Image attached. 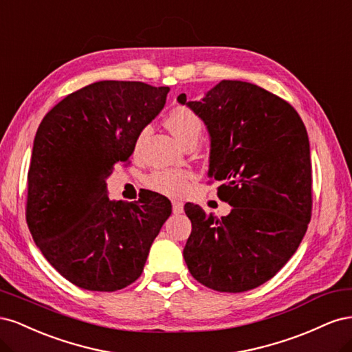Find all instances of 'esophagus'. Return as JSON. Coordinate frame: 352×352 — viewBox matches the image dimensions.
<instances>
[{"label": "esophagus", "mask_w": 352, "mask_h": 352, "mask_svg": "<svg viewBox=\"0 0 352 352\" xmlns=\"http://www.w3.org/2000/svg\"><path fill=\"white\" fill-rule=\"evenodd\" d=\"M173 212L175 214H182L184 212V204L182 202H179V201H173Z\"/></svg>", "instance_id": "obj_1"}]
</instances>
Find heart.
<instances>
[{"label":"heart","mask_w":352,"mask_h":352,"mask_svg":"<svg viewBox=\"0 0 352 352\" xmlns=\"http://www.w3.org/2000/svg\"><path fill=\"white\" fill-rule=\"evenodd\" d=\"M166 124L180 144H185L188 140H198L202 131L201 117L185 105H177L168 111L166 116ZM146 131H142L136 136L133 150L140 151L142 145L144 136ZM194 180V173L186 168H172V170H157L153 175L146 177V186L155 190L158 194H163L172 198L184 197Z\"/></svg>","instance_id":"heart-1"}]
</instances>
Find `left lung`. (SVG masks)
I'll return each mask as SVG.
<instances>
[{"label": "left lung", "instance_id": "8db88e82", "mask_svg": "<svg viewBox=\"0 0 352 352\" xmlns=\"http://www.w3.org/2000/svg\"><path fill=\"white\" fill-rule=\"evenodd\" d=\"M206 123L208 176L220 180L228 216L188 202L192 232L184 248L190 274L219 292L270 280L300 247L311 219L310 142L289 102L257 85L221 80L199 101L177 97Z\"/></svg>", "mask_w": 352, "mask_h": 352}]
</instances>
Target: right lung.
<instances>
[{
  "label": "right lung",
  "mask_w": 352,
  "mask_h": 352,
  "mask_svg": "<svg viewBox=\"0 0 352 352\" xmlns=\"http://www.w3.org/2000/svg\"><path fill=\"white\" fill-rule=\"evenodd\" d=\"M168 87L101 80L61 100L42 119L28 173L26 221L36 247L82 289L114 292L140 278L151 245L172 214L146 190L111 201L107 179L127 163L136 136L163 110Z\"/></svg>",
  "instance_id": "1"
}]
</instances>
